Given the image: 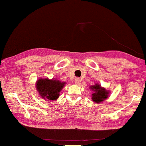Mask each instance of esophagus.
Returning <instances> with one entry per match:
<instances>
[{
    "instance_id": "34e87169",
    "label": "esophagus",
    "mask_w": 146,
    "mask_h": 146,
    "mask_svg": "<svg viewBox=\"0 0 146 146\" xmlns=\"http://www.w3.org/2000/svg\"><path fill=\"white\" fill-rule=\"evenodd\" d=\"M81 82H82V80H81V79H80V78H75V83L77 85H79V84H81Z\"/></svg>"
}]
</instances>
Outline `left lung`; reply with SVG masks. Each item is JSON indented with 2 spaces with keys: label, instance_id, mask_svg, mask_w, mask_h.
Instances as JSON below:
<instances>
[{
  "label": "left lung",
  "instance_id": "obj_1",
  "mask_svg": "<svg viewBox=\"0 0 146 146\" xmlns=\"http://www.w3.org/2000/svg\"><path fill=\"white\" fill-rule=\"evenodd\" d=\"M90 89L93 91L91 100L94 103L100 104L106 99L108 98L110 94L109 90H107L105 88L102 87L101 85L96 83L95 85L90 86Z\"/></svg>",
  "mask_w": 146,
  "mask_h": 146
}]
</instances>
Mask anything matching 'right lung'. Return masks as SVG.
<instances>
[{"instance_id":"right-lung-1","label":"right lung","mask_w":146,"mask_h":146,"mask_svg":"<svg viewBox=\"0 0 146 146\" xmlns=\"http://www.w3.org/2000/svg\"><path fill=\"white\" fill-rule=\"evenodd\" d=\"M66 84L58 79L40 78L36 82V88L40 98L47 102L54 101L59 98L60 91Z\"/></svg>"}]
</instances>
